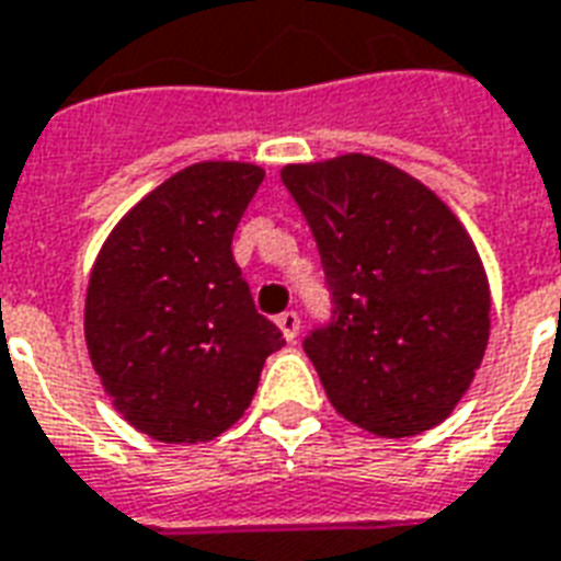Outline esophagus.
<instances>
[{"instance_id": "34e87169", "label": "esophagus", "mask_w": 561, "mask_h": 561, "mask_svg": "<svg viewBox=\"0 0 561 561\" xmlns=\"http://www.w3.org/2000/svg\"><path fill=\"white\" fill-rule=\"evenodd\" d=\"M276 323H279L282 335H285L288 342H294V339L300 335V314L297 312H282L279 318H276Z\"/></svg>"}]
</instances>
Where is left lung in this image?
Listing matches in <instances>:
<instances>
[{"mask_svg": "<svg viewBox=\"0 0 561 561\" xmlns=\"http://www.w3.org/2000/svg\"><path fill=\"white\" fill-rule=\"evenodd\" d=\"M333 300L302 339L327 398L377 437L449 416L481 365L491 291L458 217L396 165L344 153L285 165Z\"/></svg>", "mask_w": 561, "mask_h": 561, "instance_id": "obj_1", "label": "left lung"}]
</instances>
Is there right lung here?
Listing matches in <instances>:
<instances>
[{
  "label": "right lung",
  "instance_id": "1",
  "mask_svg": "<svg viewBox=\"0 0 561 561\" xmlns=\"http://www.w3.org/2000/svg\"><path fill=\"white\" fill-rule=\"evenodd\" d=\"M264 172L196 163L115 226L94 261L85 344L112 404L160 443H205L231 428L279 351L231 255Z\"/></svg>",
  "mask_w": 561,
  "mask_h": 561
}]
</instances>
